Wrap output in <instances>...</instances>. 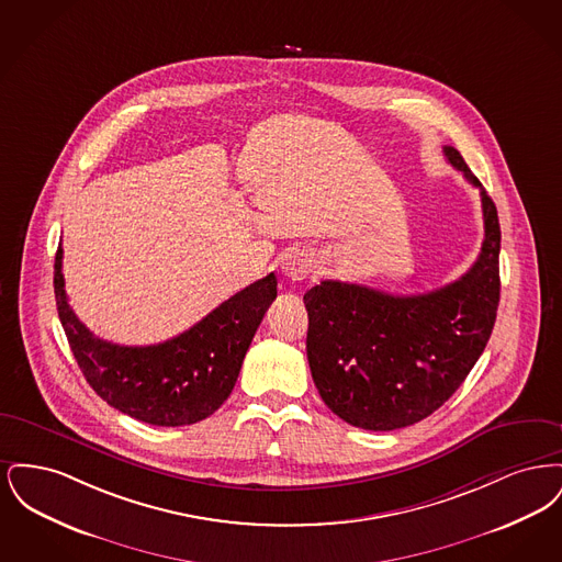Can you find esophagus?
I'll return each mask as SVG.
<instances>
[{
	"label": "esophagus",
	"mask_w": 562,
	"mask_h": 562,
	"mask_svg": "<svg viewBox=\"0 0 562 562\" xmlns=\"http://www.w3.org/2000/svg\"><path fill=\"white\" fill-rule=\"evenodd\" d=\"M280 269H282V273H284L289 280L301 282V280H305V278L312 273L314 259H312L307 252H303V250H293V252H289V255L282 259Z\"/></svg>",
	"instance_id": "1"
}]
</instances>
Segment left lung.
I'll return each instance as SVG.
<instances>
[{"mask_svg": "<svg viewBox=\"0 0 562 562\" xmlns=\"http://www.w3.org/2000/svg\"><path fill=\"white\" fill-rule=\"evenodd\" d=\"M445 156L481 189L484 240L459 280L426 294L324 280L303 294L307 360L324 404L349 426L390 431L426 419L486 348L499 305L497 209L454 147Z\"/></svg>", "mask_w": 562, "mask_h": 562, "instance_id": "8db88e82", "label": "left lung"}]
</instances>
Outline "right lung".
Segmentation results:
<instances>
[{"label":"right lung","instance_id":"right-lung-1","mask_svg":"<svg viewBox=\"0 0 562 562\" xmlns=\"http://www.w3.org/2000/svg\"><path fill=\"white\" fill-rule=\"evenodd\" d=\"M276 286L269 273L179 337L133 348L103 341L78 321L65 293L60 244L54 259L58 318L86 381L109 406L160 428L198 424L227 401Z\"/></svg>","mask_w":562,"mask_h":562}]
</instances>
